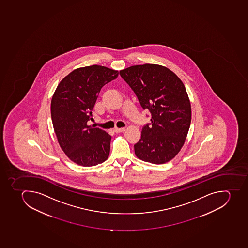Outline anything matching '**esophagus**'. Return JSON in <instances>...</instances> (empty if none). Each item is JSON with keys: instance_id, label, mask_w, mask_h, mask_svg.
<instances>
[{"instance_id": "34e87169", "label": "esophagus", "mask_w": 248, "mask_h": 248, "mask_svg": "<svg viewBox=\"0 0 248 248\" xmlns=\"http://www.w3.org/2000/svg\"><path fill=\"white\" fill-rule=\"evenodd\" d=\"M125 130V128H117L116 127V128L114 129V131H115V133H121V132H124Z\"/></svg>"}]
</instances>
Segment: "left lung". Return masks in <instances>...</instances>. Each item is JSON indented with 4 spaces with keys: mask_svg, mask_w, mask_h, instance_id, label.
<instances>
[{
    "mask_svg": "<svg viewBox=\"0 0 248 248\" xmlns=\"http://www.w3.org/2000/svg\"><path fill=\"white\" fill-rule=\"evenodd\" d=\"M119 74L152 115L151 125L143 127L141 138L134 145L136 156L153 164L173 159L186 142L192 120L183 82L170 69L152 63L134 65Z\"/></svg>",
    "mask_w": 248,
    "mask_h": 248,
    "instance_id": "left-lung-1",
    "label": "left lung"
}]
</instances>
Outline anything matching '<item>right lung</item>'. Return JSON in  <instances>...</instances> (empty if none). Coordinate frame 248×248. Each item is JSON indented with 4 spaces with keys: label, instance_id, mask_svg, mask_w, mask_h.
Wrapping results in <instances>:
<instances>
[{
    "label": "right lung",
    "instance_id": "add662e5",
    "mask_svg": "<svg viewBox=\"0 0 248 248\" xmlns=\"http://www.w3.org/2000/svg\"><path fill=\"white\" fill-rule=\"evenodd\" d=\"M119 71L92 65L75 69L63 78L51 101V116L59 144L76 164L93 167L108 158L111 137L88 125L101 88Z\"/></svg>",
    "mask_w": 248,
    "mask_h": 248
}]
</instances>
